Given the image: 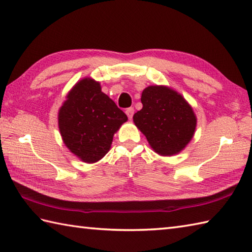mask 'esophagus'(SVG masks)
I'll list each match as a JSON object with an SVG mask.
<instances>
[{
	"mask_svg": "<svg viewBox=\"0 0 252 252\" xmlns=\"http://www.w3.org/2000/svg\"><path fill=\"white\" fill-rule=\"evenodd\" d=\"M126 116H127V118H129V119H132L133 115H134V108H133V107H130V108H127L126 110Z\"/></svg>",
	"mask_w": 252,
	"mask_h": 252,
	"instance_id": "34e87169",
	"label": "esophagus"
}]
</instances>
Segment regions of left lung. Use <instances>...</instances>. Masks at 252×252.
I'll return each mask as SVG.
<instances>
[{"mask_svg":"<svg viewBox=\"0 0 252 252\" xmlns=\"http://www.w3.org/2000/svg\"><path fill=\"white\" fill-rule=\"evenodd\" d=\"M141 100L143 108L135 112L133 121L154 151L162 156L180 153L196 129L191 107L175 91L158 85L144 90Z\"/></svg>","mask_w":252,"mask_h":252,"instance_id":"1","label":"left lung"}]
</instances>
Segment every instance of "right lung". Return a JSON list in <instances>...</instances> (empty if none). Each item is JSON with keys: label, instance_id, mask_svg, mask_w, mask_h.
Here are the masks:
<instances>
[{"label": "right lung", "instance_id": "obj_1", "mask_svg": "<svg viewBox=\"0 0 252 252\" xmlns=\"http://www.w3.org/2000/svg\"><path fill=\"white\" fill-rule=\"evenodd\" d=\"M126 120L125 112L92 79H83L74 85L58 114L63 143L89 163L105 156L115 132Z\"/></svg>", "mask_w": 252, "mask_h": 252}]
</instances>
